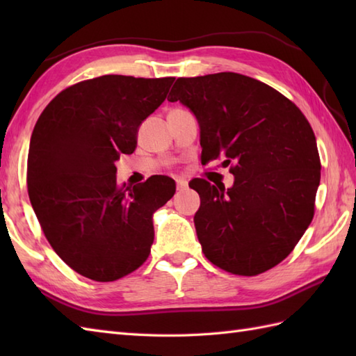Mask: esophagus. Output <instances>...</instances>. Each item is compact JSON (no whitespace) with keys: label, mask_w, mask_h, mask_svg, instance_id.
Listing matches in <instances>:
<instances>
[{"label":"esophagus","mask_w":356,"mask_h":356,"mask_svg":"<svg viewBox=\"0 0 356 356\" xmlns=\"http://www.w3.org/2000/svg\"><path fill=\"white\" fill-rule=\"evenodd\" d=\"M176 186H177L179 191L180 190H185V188L188 186V182H186L184 177H179V179H176Z\"/></svg>","instance_id":"obj_1"}]
</instances>
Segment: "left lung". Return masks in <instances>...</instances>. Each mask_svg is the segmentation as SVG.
<instances>
[{
    "instance_id": "left-lung-1",
    "label": "left lung",
    "mask_w": 356,
    "mask_h": 356,
    "mask_svg": "<svg viewBox=\"0 0 356 356\" xmlns=\"http://www.w3.org/2000/svg\"><path fill=\"white\" fill-rule=\"evenodd\" d=\"M168 101L197 118L202 162L223 157L234 174L228 190L190 182L200 195L194 225L203 254L236 275L277 266L315 213L321 162L311 124L275 88L232 72L179 78Z\"/></svg>"
}]
</instances>
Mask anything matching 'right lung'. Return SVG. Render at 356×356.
I'll return each instance as SVG.
<instances>
[{
	"label": "right lung",
	"instance_id": "add662e5",
	"mask_svg": "<svg viewBox=\"0 0 356 356\" xmlns=\"http://www.w3.org/2000/svg\"><path fill=\"white\" fill-rule=\"evenodd\" d=\"M172 82L122 74L81 81L36 120L27 157L30 203L53 251L95 282H115L145 263L153 214L176 193L166 176L118 185L115 166L120 153H133L139 125Z\"/></svg>",
	"mask_w": 356,
	"mask_h": 356
}]
</instances>
